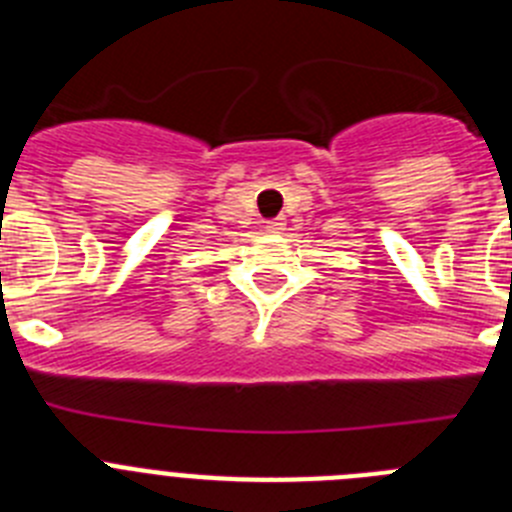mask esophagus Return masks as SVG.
<instances>
[{
  "label": "esophagus",
  "instance_id": "obj_1",
  "mask_svg": "<svg viewBox=\"0 0 512 512\" xmlns=\"http://www.w3.org/2000/svg\"><path fill=\"white\" fill-rule=\"evenodd\" d=\"M284 217H274V220H269V223H266V228L271 230V233H279V230H284Z\"/></svg>",
  "mask_w": 512,
  "mask_h": 512
}]
</instances>
